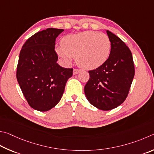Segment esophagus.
I'll return each mask as SVG.
<instances>
[{
	"label": "esophagus",
	"mask_w": 154,
	"mask_h": 154,
	"mask_svg": "<svg viewBox=\"0 0 154 154\" xmlns=\"http://www.w3.org/2000/svg\"><path fill=\"white\" fill-rule=\"evenodd\" d=\"M80 72V69L75 68V69H74V71H73V74H74V75H75V74H77L78 73H79Z\"/></svg>",
	"instance_id": "esophagus-1"
}]
</instances>
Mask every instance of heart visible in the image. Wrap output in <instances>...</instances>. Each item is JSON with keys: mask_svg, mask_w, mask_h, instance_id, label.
I'll return each instance as SVG.
<instances>
[{"mask_svg": "<svg viewBox=\"0 0 154 154\" xmlns=\"http://www.w3.org/2000/svg\"><path fill=\"white\" fill-rule=\"evenodd\" d=\"M61 47H57V53L67 63L75 57L80 67L93 69L103 65L108 59L112 43L109 36L103 33L85 31L64 36Z\"/></svg>", "mask_w": 154, "mask_h": 154, "instance_id": "1", "label": "heart"}]
</instances>
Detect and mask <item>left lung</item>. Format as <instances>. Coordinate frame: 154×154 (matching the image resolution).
Instances as JSON below:
<instances>
[{
	"label": "left lung",
	"instance_id": "8db88e82",
	"mask_svg": "<svg viewBox=\"0 0 154 154\" xmlns=\"http://www.w3.org/2000/svg\"><path fill=\"white\" fill-rule=\"evenodd\" d=\"M112 43L107 60L88 71L90 78L85 87L88 101L101 110L114 109L125 101L134 75L131 51L116 35L107 30Z\"/></svg>",
	"mask_w": 154,
	"mask_h": 154
}]
</instances>
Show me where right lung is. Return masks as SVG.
<instances>
[{"label": "right lung", "instance_id": "right-lung-1", "mask_svg": "<svg viewBox=\"0 0 154 154\" xmlns=\"http://www.w3.org/2000/svg\"><path fill=\"white\" fill-rule=\"evenodd\" d=\"M63 29L47 28L32 35L20 51L17 80L23 96L32 108L48 111L61 100L72 68L57 63L55 39Z\"/></svg>", "mask_w": 154, "mask_h": 154}]
</instances>
